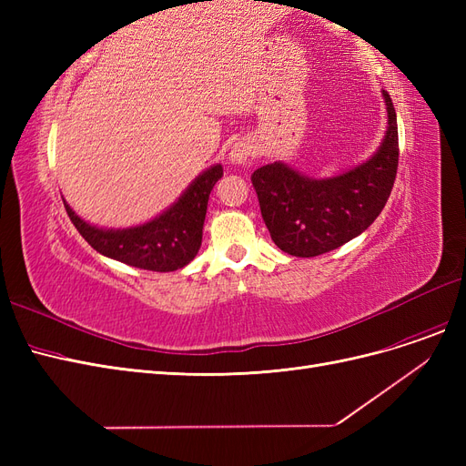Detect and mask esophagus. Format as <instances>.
<instances>
[{"instance_id":"esophagus-1","label":"esophagus","mask_w":466,"mask_h":466,"mask_svg":"<svg viewBox=\"0 0 466 466\" xmlns=\"http://www.w3.org/2000/svg\"><path fill=\"white\" fill-rule=\"evenodd\" d=\"M252 155V146L247 139H241V142H237L231 151H229V163L233 165H245L248 161V157Z\"/></svg>"}]
</instances>
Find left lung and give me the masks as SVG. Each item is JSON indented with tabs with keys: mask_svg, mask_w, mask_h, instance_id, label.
Segmentation results:
<instances>
[{
	"mask_svg": "<svg viewBox=\"0 0 466 466\" xmlns=\"http://www.w3.org/2000/svg\"><path fill=\"white\" fill-rule=\"evenodd\" d=\"M387 132L368 161L315 178L274 161L252 173L272 241L291 257L311 258L361 235L383 211L399 167L397 112L387 91Z\"/></svg>",
	"mask_w": 466,
	"mask_h": 466,
	"instance_id": "left-lung-1",
	"label": "left lung"
}]
</instances>
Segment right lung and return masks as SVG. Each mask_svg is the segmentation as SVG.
Returning <instances> with one entry per match:
<instances>
[{
  "instance_id": "obj_1",
  "label": "right lung",
  "mask_w": 466,
  "mask_h": 466,
  "mask_svg": "<svg viewBox=\"0 0 466 466\" xmlns=\"http://www.w3.org/2000/svg\"><path fill=\"white\" fill-rule=\"evenodd\" d=\"M221 177V163L211 165L159 216L124 229L98 228L79 218L64 196L62 200L76 229L103 257L142 270L175 272L198 255L209 192Z\"/></svg>"
}]
</instances>
